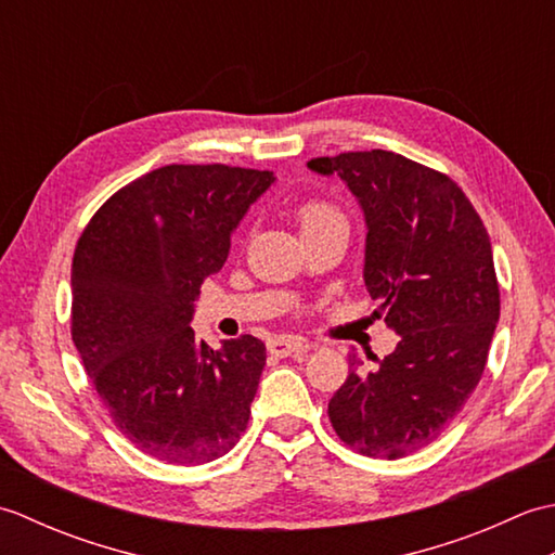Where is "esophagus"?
I'll return each mask as SVG.
<instances>
[{
    "instance_id": "obj_1",
    "label": "esophagus",
    "mask_w": 555,
    "mask_h": 555,
    "mask_svg": "<svg viewBox=\"0 0 555 555\" xmlns=\"http://www.w3.org/2000/svg\"><path fill=\"white\" fill-rule=\"evenodd\" d=\"M271 356L276 358H291V356H300V352H308L310 346L302 344L300 338H291V336H274L267 344Z\"/></svg>"
}]
</instances>
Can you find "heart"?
<instances>
[{
  "instance_id": "b5f03b06",
  "label": "heart",
  "mask_w": 555,
  "mask_h": 555,
  "mask_svg": "<svg viewBox=\"0 0 555 555\" xmlns=\"http://www.w3.org/2000/svg\"><path fill=\"white\" fill-rule=\"evenodd\" d=\"M298 219L302 233L320 231L326 227H346L344 211L332 203H324V199H308V203H302L298 207Z\"/></svg>"
}]
</instances>
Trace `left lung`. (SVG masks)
Here are the masks:
<instances>
[{"label": "left lung", "instance_id": "8db88e82", "mask_svg": "<svg viewBox=\"0 0 555 555\" xmlns=\"http://www.w3.org/2000/svg\"><path fill=\"white\" fill-rule=\"evenodd\" d=\"M308 167L340 176L358 197L364 286L400 336L391 356H372V370L352 352L328 420L362 455L405 457L439 439L487 367L501 312L489 233L455 181L396 152H344Z\"/></svg>", "mask_w": 555, "mask_h": 555}]
</instances>
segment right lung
Instances as JSON below:
<instances>
[{"label": "right lung", "instance_id": "right-lung-1", "mask_svg": "<svg viewBox=\"0 0 555 555\" xmlns=\"http://www.w3.org/2000/svg\"><path fill=\"white\" fill-rule=\"evenodd\" d=\"M274 173L169 164L124 185L80 233L70 336L112 422L173 465L227 455L250 420L267 348L245 334L197 340L193 302Z\"/></svg>", "mask_w": 555, "mask_h": 555}]
</instances>
